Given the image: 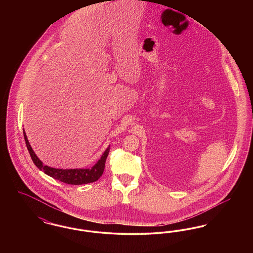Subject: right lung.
Instances as JSON below:
<instances>
[{
    "instance_id": "right-lung-1",
    "label": "right lung",
    "mask_w": 253,
    "mask_h": 253,
    "mask_svg": "<svg viewBox=\"0 0 253 253\" xmlns=\"http://www.w3.org/2000/svg\"><path fill=\"white\" fill-rule=\"evenodd\" d=\"M24 136L27 150L29 152V155L32 158L34 164L41 170H42L44 173L53 177L54 179H57V180H60V182L70 184V185H83V184L93 183L97 180L102 175V173L104 171L106 158L108 157L109 151H110V146L104 151L100 159L92 168L62 169L51 168L46 165H43V163L38 158L33 149L29 144V141L27 139V136H26V133L24 132Z\"/></svg>"
}]
</instances>
